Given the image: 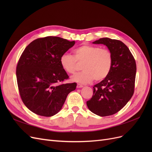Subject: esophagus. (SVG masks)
Returning <instances> with one entry per match:
<instances>
[{
    "mask_svg": "<svg viewBox=\"0 0 152 152\" xmlns=\"http://www.w3.org/2000/svg\"><path fill=\"white\" fill-rule=\"evenodd\" d=\"M84 87L83 86L80 84H78L77 85V88H82V87Z\"/></svg>",
    "mask_w": 152,
    "mask_h": 152,
    "instance_id": "1",
    "label": "esophagus"
}]
</instances>
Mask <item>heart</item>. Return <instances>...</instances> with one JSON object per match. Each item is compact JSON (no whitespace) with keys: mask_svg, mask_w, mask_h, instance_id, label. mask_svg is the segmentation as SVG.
<instances>
[{"mask_svg":"<svg viewBox=\"0 0 152 152\" xmlns=\"http://www.w3.org/2000/svg\"><path fill=\"white\" fill-rule=\"evenodd\" d=\"M74 56L64 54L60 58L61 66L68 74H73L77 70V62L84 63L82 70L71 77L73 82L82 84L91 83L94 79L100 81L104 79L112 70V54L110 50L99 46L82 45L73 50Z\"/></svg>","mask_w":152,"mask_h":152,"instance_id":"1","label":"heart"}]
</instances>
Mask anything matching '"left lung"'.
Wrapping results in <instances>:
<instances>
[{
  "label": "left lung",
  "mask_w": 152,
  "mask_h": 152,
  "mask_svg": "<svg viewBox=\"0 0 152 152\" xmlns=\"http://www.w3.org/2000/svg\"><path fill=\"white\" fill-rule=\"evenodd\" d=\"M93 43L108 48L113 64L109 75L93 87V95L87 106L97 115H112L120 111L134 94L136 61L127 45L120 40L102 38Z\"/></svg>",
  "instance_id": "obj_1"
}]
</instances>
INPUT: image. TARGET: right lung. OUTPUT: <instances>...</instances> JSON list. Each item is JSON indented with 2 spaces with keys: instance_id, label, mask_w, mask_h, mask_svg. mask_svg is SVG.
<instances>
[{
  "instance_id": "obj_1",
  "label": "right lung",
  "mask_w": 152,
  "mask_h": 152,
  "mask_svg": "<svg viewBox=\"0 0 152 152\" xmlns=\"http://www.w3.org/2000/svg\"><path fill=\"white\" fill-rule=\"evenodd\" d=\"M75 43L49 36L32 41L23 52L16 67L18 86L23 102L32 112L54 115L76 89L75 82L58 85L69 77L59 59Z\"/></svg>"
}]
</instances>
